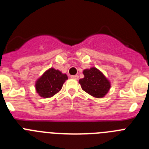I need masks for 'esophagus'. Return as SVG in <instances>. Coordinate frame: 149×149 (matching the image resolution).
<instances>
[{"instance_id": "obj_1", "label": "esophagus", "mask_w": 149, "mask_h": 149, "mask_svg": "<svg viewBox=\"0 0 149 149\" xmlns=\"http://www.w3.org/2000/svg\"><path fill=\"white\" fill-rule=\"evenodd\" d=\"M71 77L73 79H74V80H77L79 77H78V75H72V76H71Z\"/></svg>"}]
</instances>
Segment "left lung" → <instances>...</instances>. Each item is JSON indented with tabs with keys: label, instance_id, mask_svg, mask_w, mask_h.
Here are the masks:
<instances>
[{
	"label": "left lung",
	"instance_id": "left-lung-1",
	"mask_svg": "<svg viewBox=\"0 0 149 149\" xmlns=\"http://www.w3.org/2000/svg\"><path fill=\"white\" fill-rule=\"evenodd\" d=\"M84 77L79 80L81 88L95 98H103L110 89V83L98 68L92 67L83 72Z\"/></svg>",
	"mask_w": 149,
	"mask_h": 149
}]
</instances>
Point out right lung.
Here are the masks:
<instances>
[{
	"label": "right lung",
	"instance_id": "1",
	"mask_svg": "<svg viewBox=\"0 0 149 149\" xmlns=\"http://www.w3.org/2000/svg\"><path fill=\"white\" fill-rule=\"evenodd\" d=\"M68 79L65 74L51 68L46 71L36 82V93L42 98H50L59 93Z\"/></svg>",
	"mask_w": 149,
	"mask_h": 149
}]
</instances>
